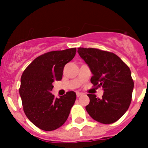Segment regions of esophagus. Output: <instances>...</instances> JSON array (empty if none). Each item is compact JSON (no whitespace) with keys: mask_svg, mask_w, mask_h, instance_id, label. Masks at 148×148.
I'll use <instances>...</instances> for the list:
<instances>
[{"mask_svg":"<svg viewBox=\"0 0 148 148\" xmlns=\"http://www.w3.org/2000/svg\"><path fill=\"white\" fill-rule=\"evenodd\" d=\"M82 95H83L82 93H80V92H77V97H79L82 96Z\"/></svg>","mask_w":148,"mask_h":148,"instance_id":"esophagus-1","label":"esophagus"}]
</instances>
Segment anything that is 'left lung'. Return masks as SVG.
I'll return each instance as SVG.
<instances>
[{
  "label": "left lung",
  "mask_w": 148,
  "mask_h": 148,
  "mask_svg": "<svg viewBox=\"0 0 148 148\" xmlns=\"http://www.w3.org/2000/svg\"><path fill=\"white\" fill-rule=\"evenodd\" d=\"M77 51L93 74L91 82L104 90L101 99L88 94L90 101L86 110L100 123H114L126 112L132 101L134 82L130 69L112 52L94 48H78Z\"/></svg>",
  "instance_id": "left-lung-1"
}]
</instances>
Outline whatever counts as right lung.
Here are the masks:
<instances>
[{"label": "right lung", "mask_w": 148, "mask_h": 148, "mask_svg": "<svg viewBox=\"0 0 148 148\" xmlns=\"http://www.w3.org/2000/svg\"><path fill=\"white\" fill-rule=\"evenodd\" d=\"M76 48L53 51L36 58L21 78L19 93L28 119L41 130L52 131L66 121L76 100V93L68 92L60 98L51 93L53 82L62 79L64 66L72 60Z\"/></svg>", "instance_id": "1"}]
</instances>
